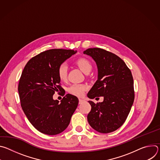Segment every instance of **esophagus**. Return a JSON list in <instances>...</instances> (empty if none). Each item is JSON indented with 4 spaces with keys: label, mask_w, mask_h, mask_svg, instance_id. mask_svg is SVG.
Returning <instances> with one entry per match:
<instances>
[{
    "label": "esophagus",
    "mask_w": 160,
    "mask_h": 160,
    "mask_svg": "<svg viewBox=\"0 0 160 160\" xmlns=\"http://www.w3.org/2000/svg\"><path fill=\"white\" fill-rule=\"evenodd\" d=\"M84 101H85V100H83V99H79V104H82V103H83Z\"/></svg>",
    "instance_id": "obj_1"
}]
</instances>
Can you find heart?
<instances>
[{
  "instance_id": "obj_1",
  "label": "heart",
  "mask_w": 160,
  "mask_h": 160,
  "mask_svg": "<svg viewBox=\"0 0 160 160\" xmlns=\"http://www.w3.org/2000/svg\"><path fill=\"white\" fill-rule=\"evenodd\" d=\"M75 64L80 69L85 73H88L92 70V65L91 62L86 58H80L75 61ZM58 75L59 78L61 81H66L68 78V68L65 64H61L58 69ZM87 89V86L82 84H73L68 88V92L71 94L80 97L85 90Z\"/></svg>"
}]
</instances>
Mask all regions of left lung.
<instances>
[{
  "label": "left lung",
  "mask_w": 160,
  "mask_h": 160,
  "mask_svg": "<svg viewBox=\"0 0 160 160\" xmlns=\"http://www.w3.org/2000/svg\"><path fill=\"white\" fill-rule=\"evenodd\" d=\"M83 54L92 57L98 69V78L87 94L94 99L104 97L102 102L89 101V125L103 133L119 128L125 122L134 101L133 80L130 70L118 56L101 48H90Z\"/></svg>",
  "instance_id": "8db88e82"
}]
</instances>
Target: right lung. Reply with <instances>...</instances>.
<instances>
[{
  "mask_svg": "<svg viewBox=\"0 0 160 160\" xmlns=\"http://www.w3.org/2000/svg\"><path fill=\"white\" fill-rule=\"evenodd\" d=\"M76 52L62 49L43 51L30 59L22 72L18 85L21 106L29 122L42 133L53 135L63 132L78 106V98L70 94L61 102L53 99L55 92L65 94L58 68Z\"/></svg>",
  "mask_w": 160,
  "mask_h": 160,
  "instance_id": "add662e5",
  "label": "right lung"
}]
</instances>
